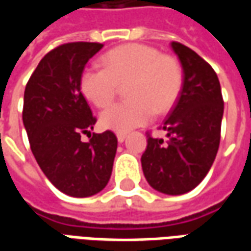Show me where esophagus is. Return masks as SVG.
<instances>
[{"mask_svg": "<svg viewBox=\"0 0 251 251\" xmlns=\"http://www.w3.org/2000/svg\"><path fill=\"white\" fill-rule=\"evenodd\" d=\"M126 137H127V134H126V133H117V140H118V142L125 141Z\"/></svg>", "mask_w": 251, "mask_h": 251, "instance_id": "esophagus-1", "label": "esophagus"}]
</instances>
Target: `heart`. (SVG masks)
Listing matches in <instances>:
<instances>
[{
  "instance_id": "b5f03b06",
  "label": "heart",
  "mask_w": 251,
  "mask_h": 251,
  "mask_svg": "<svg viewBox=\"0 0 251 251\" xmlns=\"http://www.w3.org/2000/svg\"><path fill=\"white\" fill-rule=\"evenodd\" d=\"M100 67H87L80 75L83 95L97 107L114 99L120 86L125 87L127 100L103 110L99 122L104 129L126 133L147 124L153 111L163 114L179 98L183 88V68L172 55L156 47L126 44L104 53Z\"/></svg>"
}]
</instances>
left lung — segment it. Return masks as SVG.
Returning <instances> with one entry per match:
<instances>
[{
	"instance_id": "left-lung-1",
	"label": "left lung",
	"mask_w": 251,
	"mask_h": 251,
	"mask_svg": "<svg viewBox=\"0 0 251 251\" xmlns=\"http://www.w3.org/2000/svg\"><path fill=\"white\" fill-rule=\"evenodd\" d=\"M184 72L177 102L161 129L167 140L148 134L141 164L151 187L167 195L194 189L215 160L223 117L219 79L212 67L188 47L171 43Z\"/></svg>"
}]
</instances>
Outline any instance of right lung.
Wrapping results in <instances>:
<instances>
[{"label":"right lung","mask_w":251,"mask_h":251,"mask_svg":"<svg viewBox=\"0 0 251 251\" xmlns=\"http://www.w3.org/2000/svg\"><path fill=\"white\" fill-rule=\"evenodd\" d=\"M102 47L86 41L56 47L25 87L23 122L32 153L52 184L74 198L93 196L107 185L117 152L110 130L80 141L97 122L80 91V75Z\"/></svg>","instance_id":"right-lung-1"}]
</instances>
